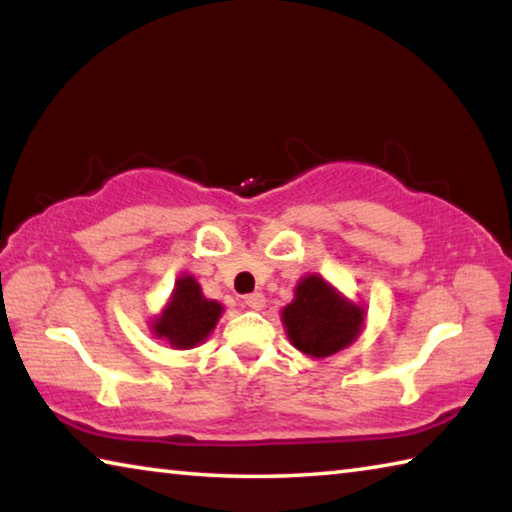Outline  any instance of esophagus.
<instances>
[{
	"instance_id": "obj_1",
	"label": "esophagus",
	"mask_w": 512,
	"mask_h": 512,
	"mask_svg": "<svg viewBox=\"0 0 512 512\" xmlns=\"http://www.w3.org/2000/svg\"><path fill=\"white\" fill-rule=\"evenodd\" d=\"M244 305L246 307H250V309H264V305H266V298H264V293H248V296L244 298Z\"/></svg>"
}]
</instances>
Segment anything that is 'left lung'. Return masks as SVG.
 <instances>
[{
    "mask_svg": "<svg viewBox=\"0 0 512 512\" xmlns=\"http://www.w3.org/2000/svg\"><path fill=\"white\" fill-rule=\"evenodd\" d=\"M363 320V307L343 298L320 275L302 277L293 302L282 309L291 345L314 359L329 357L357 341Z\"/></svg>",
    "mask_w": 512,
    "mask_h": 512,
    "instance_id": "8db88e82",
    "label": "left lung"
}]
</instances>
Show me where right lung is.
<instances>
[{
    "label": "right lung",
    "mask_w": 512,
    "mask_h": 512,
    "mask_svg": "<svg viewBox=\"0 0 512 512\" xmlns=\"http://www.w3.org/2000/svg\"><path fill=\"white\" fill-rule=\"evenodd\" d=\"M221 314L223 307L219 302L205 298L201 284L192 275H183L176 280L167 307L153 320L151 329L158 339L167 341L171 348L189 350L210 336Z\"/></svg>",
    "instance_id": "right-lung-1"
}]
</instances>
